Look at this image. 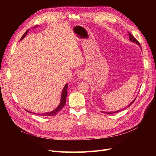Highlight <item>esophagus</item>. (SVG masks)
I'll return each mask as SVG.
<instances>
[{
	"mask_svg": "<svg viewBox=\"0 0 156 156\" xmlns=\"http://www.w3.org/2000/svg\"><path fill=\"white\" fill-rule=\"evenodd\" d=\"M78 77H79V78H80V79H82V78H83L84 75H83V74L82 73H79L78 74Z\"/></svg>",
	"mask_w": 156,
	"mask_h": 156,
	"instance_id": "34e87169",
	"label": "esophagus"
}]
</instances>
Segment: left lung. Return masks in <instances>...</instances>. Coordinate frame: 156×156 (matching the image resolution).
<instances>
[{
	"label": "left lung",
	"mask_w": 156,
	"mask_h": 156,
	"mask_svg": "<svg viewBox=\"0 0 156 156\" xmlns=\"http://www.w3.org/2000/svg\"><path fill=\"white\" fill-rule=\"evenodd\" d=\"M129 40L131 41H133V42H135V43H136V44H138L139 45H140V44H139V42L137 41V40H136L135 38V37H134V36H133V35H132V34H130V33L129 32ZM136 99V98H135ZM135 100L133 101H132L131 103H130V104L129 105H127L126 107H125L124 108H127V107H129L131 104H132V103H133L134 101H135ZM124 108H123V109H124ZM123 109H122H122H120V110H119V111H114V112H105V113H106V114H112V113H116V112H119V111H122V110H123Z\"/></svg>",
	"instance_id": "obj_1"
}]
</instances>
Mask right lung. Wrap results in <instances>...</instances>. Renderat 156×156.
Segmentation results:
<instances>
[{"label": "right lung", "mask_w": 156, "mask_h": 156, "mask_svg": "<svg viewBox=\"0 0 156 156\" xmlns=\"http://www.w3.org/2000/svg\"><path fill=\"white\" fill-rule=\"evenodd\" d=\"M36 27H37V26H36ZM28 32H29V30H27L24 34L23 35V36L21 37V40L22 39L24 38V37H25V36L27 35V34L28 33ZM67 90H68V84H66L65 85V87H64L63 90H62V96H61V100H60V104L58 105V106L56 107L55 109L53 111L51 112H45V113H41V114H37V115H41V116H55L56 115V114H57L58 112H59L60 111V110L62 109V108H63V107L66 104V97H67V95H68V93H67ZM27 112H29L30 113H32V112L30 111H27Z\"/></svg>", "instance_id": "obj_1"}]
</instances>
